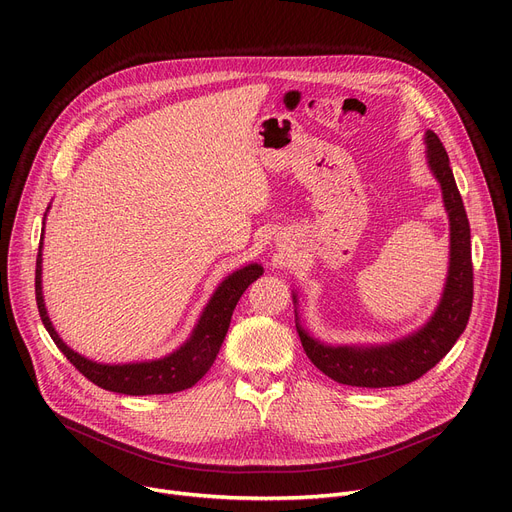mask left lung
I'll list each match as a JSON object with an SVG mask.
<instances>
[{"mask_svg": "<svg viewBox=\"0 0 512 512\" xmlns=\"http://www.w3.org/2000/svg\"><path fill=\"white\" fill-rule=\"evenodd\" d=\"M425 157L440 182L450 226L448 274L440 303L425 324L398 340L384 344H328L311 336L299 317V294L292 290L297 332L311 363L338 384L359 388H390L419 380L440 363L465 332L473 305L471 228L467 211L456 188L450 159L438 134L425 132Z\"/></svg>", "mask_w": 512, "mask_h": 512, "instance_id": "obj_1", "label": "left lung"}]
</instances>
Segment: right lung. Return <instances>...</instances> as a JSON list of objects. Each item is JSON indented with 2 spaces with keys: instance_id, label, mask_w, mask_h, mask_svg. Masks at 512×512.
I'll return each instance as SVG.
<instances>
[{
  "instance_id": "add662e5",
  "label": "right lung",
  "mask_w": 512,
  "mask_h": 512,
  "mask_svg": "<svg viewBox=\"0 0 512 512\" xmlns=\"http://www.w3.org/2000/svg\"><path fill=\"white\" fill-rule=\"evenodd\" d=\"M49 211V207H47ZM45 211V213H47ZM43 234L45 222L41 230L39 242V255H37V272H35V294H37V307L45 330L49 332L51 340L64 353V357L85 375L87 380L97 384L103 390L130 394V396H147V394H174L186 388H193L203 375L213 365L218 357L222 342L228 334L232 311L242 297V292L249 288L261 274L263 267L259 263H249L240 270L226 276L211 299L203 307L199 321L195 324L191 336H188L176 351L166 357L151 359V361H137V363H97L80 355L60 338V334L53 328L45 299H43Z\"/></svg>"
}]
</instances>
